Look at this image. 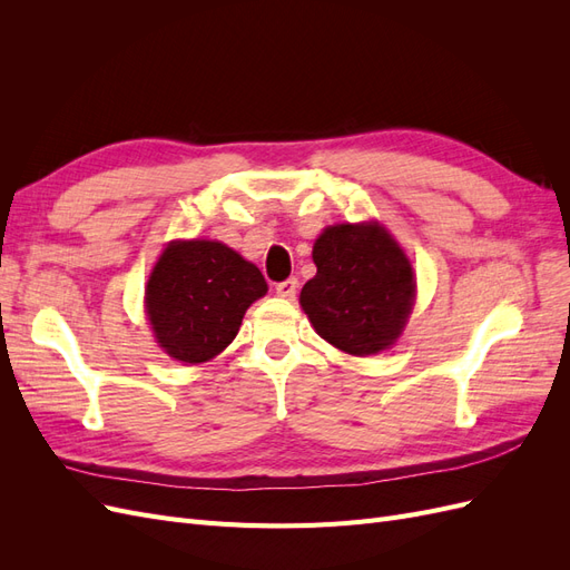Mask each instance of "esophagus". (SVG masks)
<instances>
[{"instance_id": "34e87169", "label": "esophagus", "mask_w": 570, "mask_h": 570, "mask_svg": "<svg viewBox=\"0 0 570 570\" xmlns=\"http://www.w3.org/2000/svg\"><path fill=\"white\" fill-rule=\"evenodd\" d=\"M297 278H287V281H283V283H278L275 285V292H278L281 297H285V299H295V295H297Z\"/></svg>"}]
</instances>
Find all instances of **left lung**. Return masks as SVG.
Returning a JSON list of instances; mask_svg holds the SVG:
<instances>
[{"label": "left lung", "instance_id": "left-lung-1", "mask_svg": "<svg viewBox=\"0 0 570 570\" xmlns=\"http://www.w3.org/2000/svg\"><path fill=\"white\" fill-rule=\"evenodd\" d=\"M316 275L299 304L316 333L352 356L383 352L402 335L416 297L411 262L381 223H340L314 243Z\"/></svg>", "mask_w": 570, "mask_h": 570}]
</instances>
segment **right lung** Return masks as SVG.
Instances as JSON below:
<instances>
[{
  "label": "right lung",
  "mask_w": 570,
  "mask_h": 570,
  "mask_svg": "<svg viewBox=\"0 0 570 570\" xmlns=\"http://www.w3.org/2000/svg\"><path fill=\"white\" fill-rule=\"evenodd\" d=\"M262 271L214 239H176L145 289L159 347L183 364H204L235 340L247 308L266 295Z\"/></svg>",
  "instance_id": "obj_1"
}]
</instances>
